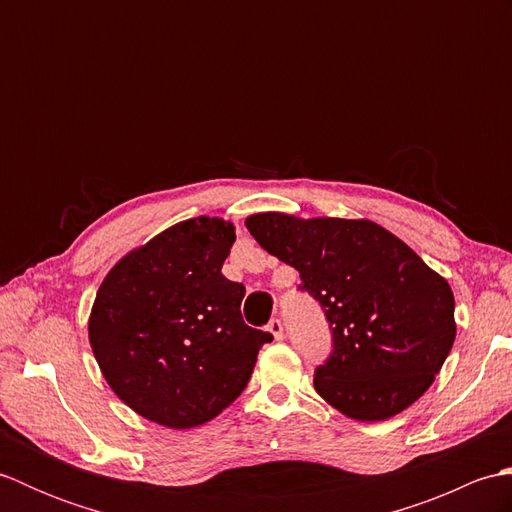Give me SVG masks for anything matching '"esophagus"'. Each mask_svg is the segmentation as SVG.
I'll return each instance as SVG.
<instances>
[{"mask_svg":"<svg viewBox=\"0 0 512 512\" xmlns=\"http://www.w3.org/2000/svg\"><path fill=\"white\" fill-rule=\"evenodd\" d=\"M268 332L275 336V341H281L284 339V323H281L279 319H273L268 323Z\"/></svg>","mask_w":512,"mask_h":512,"instance_id":"obj_1","label":"esophagus"}]
</instances>
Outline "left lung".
I'll return each mask as SVG.
<instances>
[{
	"mask_svg": "<svg viewBox=\"0 0 512 512\" xmlns=\"http://www.w3.org/2000/svg\"><path fill=\"white\" fill-rule=\"evenodd\" d=\"M246 228L321 303L334 350L314 389L328 405L378 422L431 387L455 341V299L402 239L369 220L288 213H255Z\"/></svg>",
	"mask_w": 512,
	"mask_h": 512,
	"instance_id": "8db88e82",
	"label": "left lung"
}]
</instances>
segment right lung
<instances>
[{
    "label": "right lung",
    "instance_id": "1",
    "mask_svg": "<svg viewBox=\"0 0 512 512\" xmlns=\"http://www.w3.org/2000/svg\"><path fill=\"white\" fill-rule=\"evenodd\" d=\"M235 226L193 217L134 248L96 292L88 334L114 394L169 429L213 420L242 394L273 334L242 319L246 288L222 275Z\"/></svg>",
    "mask_w": 512,
    "mask_h": 512
}]
</instances>
